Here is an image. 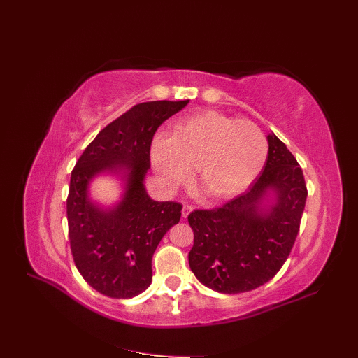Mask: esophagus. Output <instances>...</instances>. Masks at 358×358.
Segmentation results:
<instances>
[{
    "mask_svg": "<svg viewBox=\"0 0 358 358\" xmlns=\"http://www.w3.org/2000/svg\"><path fill=\"white\" fill-rule=\"evenodd\" d=\"M192 209H193V208H192L190 205H184V206H182V210H181V215H182L184 218H187L189 214L192 213Z\"/></svg>",
    "mask_w": 358,
    "mask_h": 358,
    "instance_id": "1",
    "label": "esophagus"
}]
</instances>
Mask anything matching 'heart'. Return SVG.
<instances>
[{"label": "heart", "mask_w": 358, "mask_h": 358, "mask_svg": "<svg viewBox=\"0 0 358 358\" xmlns=\"http://www.w3.org/2000/svg\"><path fill=\"white\" fill-rule=\"evenodd\" d=\"M267 157V140L257 124L218 112L181 119L172 137L157 136L152 159L168 190H176L197 172L199 187L215 201L246 190Z\"/></svg>", "instance_id": "obj_1"}]
</instances>
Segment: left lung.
I'll use <instances>...</instances> for the list:
<instances>
[{"label": "left lung", "mask_w": 358, "mask_h": 358, "mask_svg": "<svg viewBox=\"0 0 358 358\" xmlns=\"http://www.w3.org/2000/svg\"><path fill=\"white\" fill-rule=\"evenodd\" d=\"M270 189L275 202L267 208ZM307 194L295 156L270 134L267 161L249 189L187 217L194 234L189 264L197 280L221 294H242L273 279L292 250Z\"/></svg>", "instance_id": "left-lung-1"}]
</instances>
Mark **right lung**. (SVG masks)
I'll use <instances>...</instances> for the list:
<instances>
[{
	"mask_svg": "<svg viewBox=\"0 0 358 358\" xmlns=\"http://www.w3.org/2000/svg\"><path fill=\"white\" fill-rule=\"evenodd\" d=\"M189 100L145 101L106 125L72 169L66 213L78 271L97 292L132 298L152 283V257L164 234L181 218L178 202L152 201L144 190L155 132ZM129 171L124 201L106 213L86 199L89 180L101 170Z\"/></svg>",
	"mask_w": 358,
	"mask_h": 358,
	"instance_id": "right-lung-1",
	"label": "right lung"
}]
</instances>
